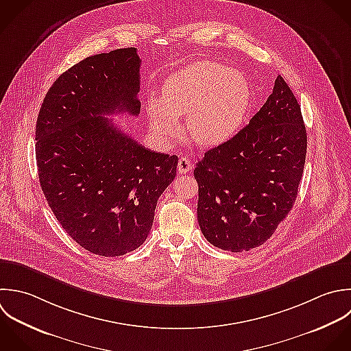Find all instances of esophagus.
I'll use <instances>...</instances> for the list:
<instances>
[{"label":"esophagus","instance_id":"1","mask_svg":"<svg viewBox=\"0 0 351 351\" xmlns=\"http://www.w3.org/2000/svg\"><path fill=\"white\" fill-rule=\"evenodd\" d=\"M191 168H193V164H191V161L189 158H186V157H180L179 158V162H178L179 173H187V172L191 171Z\"/></svg>","mask_w":351,"mask_h":351}]
</instances>
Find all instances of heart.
I'll list each match as a JSON object with an SVG mask.
<instances>
[{
	"instance_id": "obj_1",
	"label": "heart",
	"mask_w": 351,
	"mask_h": 351,
	"mask_svg": "<svg viewBox=\"0 0 351 351\" xmlns=\"http://www.w3.org/2000/svg\"><path fill=\"white\" fill-rule=\"evenodd\" d=\"M252 104L245 75L213 61L193 62L172 73L161 99L150 98L147 113L154 136L167 143L180 132L178 119L186 114V132L199 145L228 141L242 127Z\"/></svg>"
}]
</instances>
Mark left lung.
Here are the masks:
<instances>
[{
  "label": "left lung",
  "mask_w": 351,
  "mask_h": 351,
  "mask_svg": "<svg viewBox=\"0 0 351 351\" xmlns=\"http://www.w3.org/2000/svg\"><path fill=\"white\" fill-rule=\"evenodd\" d=\"M306 146L301 106L278 76L249 124L208 150L194 169L197 216L206 241L232 253L267 242L294 206Z\"/></svg>",
  "instance_id": "8db88e82"
}]
</instances>
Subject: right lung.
<instances>
[{
	"instance_id": "right-lung-1",
	"label": "right lung",
	"mask_w": 351,
	"mask_h": 351,
	"mask_svg": "<svg viewBox=\"0 0 351 351\" xmlns=\"http://www.w3.org/2000/svg\"><path fill=\"white\" fill-rule=\"evenodd\" d=\"M139 68L135 47L82 60L51 84L36 120L45 198L65 232L98 256H123L146 241L176 176V156L145 149L105 117L139 114Z\"/></svg>"
}]
</instances>
